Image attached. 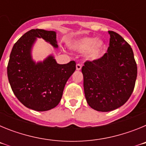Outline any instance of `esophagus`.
Returning <instances> with one entry per match:
<instances>
[{
	"instance_id": "1",
	"label": "esophagus",
	"mask_w": 146,
	"mask_h": 146,
	"mask_svg": "<svg viewBox=\"0 0 146 146\" xmlns=\"http://www.w3.org/2000/svg\"><path fill=\"white\" fill-rule=\"evenodd\" d=\"M81 68H82V66H81V64H77V65H76V69H77V70H78V71L80 70Z\"/></svg>"
}]
</instances>
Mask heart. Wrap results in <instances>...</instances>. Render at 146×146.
I'll return each mask as SVG.
<instances>
[{
    "label": "heart",
    "mask_w": 146,
    "mask_h": 146,
    "mask_svg": "<svg viewBox=\"0 0 146 146\" xmlns=\"http://www.w3.org/2000/svg\"><path fill=\"white\" fill-rule=\"evenodd\" d=\"M72 50L77 52L86 51V58L89 60H96L102 56L106 48L103 40L94 37H83L72 42L70 44Z\"/></svg>",
    "instance_id": "heart-1"
}]
</instances>
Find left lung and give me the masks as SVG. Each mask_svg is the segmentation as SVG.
I'll return each instance as SVG.
<instances>
[{"instance_id": "left-lung-1", "label": "left lung", "mask_w": 146, "mask_h": 146, "mask_svg": "<svg viewBox=\"0 0 146 146\" xmlns=\"http://www.w3.org/2000/svg\"><path fill=\"white\" fill-rule=\"evenodd\" d=\"M108 52L82 68L85 96L91 108L109 112L120 108L133 92L137 68L132 49L118 33L108 31Z\"/></svg>"}]
</instances>
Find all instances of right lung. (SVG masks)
<instances>
[{"instance_id": "add662e5", "label": "right lung", "mask_w": 146, "mask_h": 146, "mask_svg": "<svg viewBox=\"0 0 146 146\" xmlns=\"http://www.w3.org/2000/svg\"><path fill=\"white\" fill-rule=\"evenodd\" d=\"M37 38H43L55 48L58 47L55 31L31 30L13 46L7 75L12 91L23 105L36 111H47L59 104L76 64L72 60L59 64L52 55L43 61H34L31 51Z\"/></svg>"}]
</instances>
